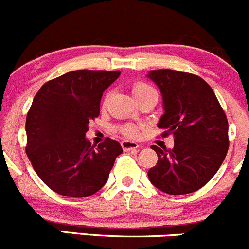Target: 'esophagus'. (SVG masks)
Masks as SVG:
<instances>
[{"label": "esophagus", "mask_w": 249, "mask_h": 249, "mask_svg": "<svg viewBox=\"0 0 249 249\" xmlns=\"http://www.w3.org/2000/svg\"><path fill=\"white\" fill-rule=\"evenodd\" d=\"M122 148L124 149L125 151H129V150H135V149L138 148V144L135 142H131V141H123L122 143Z\"/></svg>", "instance_id": "34e87169"}]
</instances>
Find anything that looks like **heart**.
<instances>
[{
  "label": "heart",
  "instance_id": "obj_1",
  "mask_svg": "<svg viewBox=\"0 0 249 249\" xmlns=\"http://www.w3.org/2000/svg\"><path fill=\"white\" fill-rule=\"evenodd\" d=\"M132 91H133V95L136 96V99H137L138 101L146 95H150V94H158L156 93L155 88L151 87V86L148 85V83L143 82V81H138V82H136L135 85L132 86ZM109 96H111V93L107 91L103 100V106H106L107 103H108ZM119 131L124 136H126V137L133 138L138 135V126L136 124H131V123H129V124L120 125Z\"/></svg>",
  "mask_w": 249,
  "mask_h": 249
}]
</instances>
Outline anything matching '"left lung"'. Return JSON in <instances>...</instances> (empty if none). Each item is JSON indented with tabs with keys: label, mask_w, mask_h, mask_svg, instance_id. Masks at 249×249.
Masks as SVG:
<instances>
[{
	"label": "left lung",
	"mask_w": 249,
	"mask_h": 249,
	"mask_svg": "<svg viewBox=\"0 0 249 249\" xmlns=\"http://www.w3.org/2000/svg\"><path fill=\"white\" fill-rule=\"evenodd\" d=\"M163 98L158 126L174 136V148L153 145L158 163L148 171L151 184L168 195L201 188L216 174L229 148L228 119L206 81L190 72L151 70Z\"/></svg>",
	"instance_id": "obj_1"
}]
</instances>
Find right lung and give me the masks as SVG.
<instances>
[{
    "mask_svg": "<svg viewBox=\"0 0 249 249\" xmlns=\"http://www.w3.org/2000/svg\"><path fill=\"white\" fill-rule=\"evenodd\" d=\"M119 75V70H75L48 81L36 94L26 117V154L58 195L83 198L98 192L123 153L109 137L98 146L85 137L100 114L104 91Z\"/></svg>",
    "mask_w": 249,
    "mask_h": 249,
    "instance_id": "add662e5",
    "label": "right lung"
}]
</instances>
